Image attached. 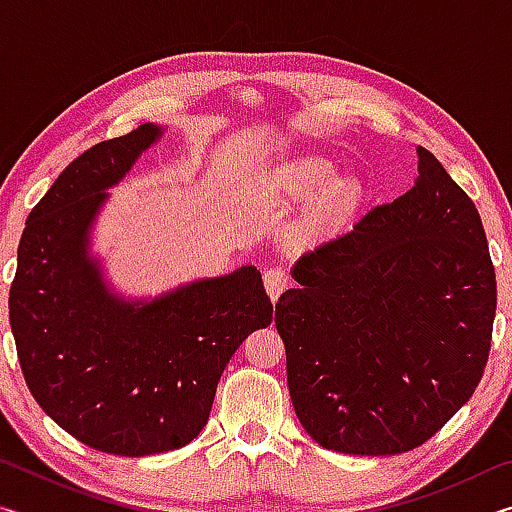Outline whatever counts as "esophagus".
Wrapping results in <instances>:
<instances>
[{"label":"esophagus","mask_w":512,"mask_h":512,"mask_svg":"<svg viewBox=\"0 0 512 512\" xmlns=\"http://www.w3.org/2000/svg\"><path fill=\"white\" fill-rule=\"evenodd\" d=\"M264 287L268 291L271 300L280 298V293L289 287V275L284 273V268L280 266H271L264 271Z\"/></svg>","instance_id":"esophagus-1"}]
</instances>
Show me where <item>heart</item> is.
<instances>
[{"instance_id": "obj_1", "label": "heart", "mask_w": 512, "mask_h": 512, "mask_svg": "<svg viewBox=\"0 0 512 512\" xmlns=\"http://www.w3.org/2000/svg\"><path fill=\"white\" fill-rule=\"evenodd\" d=\"M334 173H336L334 162H329L325 158H305L293 164L284 180H287V187L291 194L307 196L332 180ZM357 196H359L357 180L352 178L334 180V183L327 186L323 196L316 201L314 210L309 214V225L311 228H325V225L339 219V216L348 210L354 201H357Z\"/></svg>"}]
</instances>
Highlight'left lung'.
Listing matches in <instances>:
<instances>
[{
	"label": "left lung",
	"mask_w": 512,
	"mask_h": 512,
	"mask_svg": "<svg viewBox=\"0 0 512 512\" xmlns=\"http://www.w3.org/2000/svg\"><path fill=\"white\" fill-rule=\"evenodd\" d=\"M418 180L307 250L275 305L293 409L318 445L420 447L488 363L497 280L479 210L427 149Z\"/></svg>",
	"instance_id": "left-lung-1"
}]
</instances>
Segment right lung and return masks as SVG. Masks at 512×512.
<instances>
[{"instance_id":"1","label":"right lung","mask_w":512,"mask_h":512,"mask_svg":"<svg viewBox=\"0 0 512 512\" xmlns=\"http://www.w3.org/2000/svg\"><path fill=\"white\" fill-rule=\"evenodd\" d=\"M162 131L142 124L72 160L33 207L17 246L8 318L22 375L51 420L115 456L180 449L210 418L216 384L273 305L255 266L153 302L112 296L88 257L90 225Z\"/></svg>"}]
</instances>
